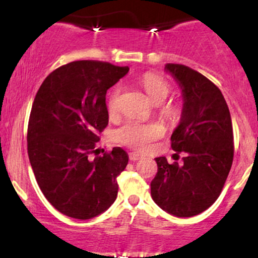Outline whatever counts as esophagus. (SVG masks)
Wrapping results in <instances>:
<instances>
[{"label": "esophagus", "instance_id": "obj_1", "mask_svg": "<svg viewBox=\"0 0 258 258\" xmlns=\"http://www.w3.org/2000/svg\"><path fill=\"white\" fill-rule=\"evenodd\" d=\"M142 158H143V156H142L141 154H138V153H130V160H131V161H137V160L142 159Z\"/></svg>", "mask_w": 258, "mask_h": 258}]
</instances>
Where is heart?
Listing matches in <instances>:
<instances>
[{
  "label": "heart",
  "instance_id": "heart-1",
  "mask_svg": "<svg viewBox=\"0 0 258 258\" xmlns=\"http://www.w3.org/2000/svg\"><path fill=\"white\" fill-rule=\"evenodd\" d=\"M147 96L155 104H161L172 91L170 82L162 76L148 73L143 75L139 82ZM121 93L120 87H115L111 91L108 99L109 114H115L119 108V97ZM161 115L168 121H176L182 114V106L178 103H167L160 109ZM165 135V127L159 122H138V121H127L125 125L115 132V139L123 146L132 149L143 152L150 147L153 142L158 141Z\"/></svg>",
  "mask_w": 258,
  "mask_h": 258
}]
</instances>
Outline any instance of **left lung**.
Listing matches in <instances>:
<instances>
[{"label": "left lung", "instance_id": "left-lung-1", "mask_svg": "<svg viewBox=\"0 0 258 258\" xmlns=\"http://www.w3.org/2000/svg\"><path fill=\"white\" fill-rule=\"evenodd\" d=\"M167 72L183 92L182 119L171 136L174 156L168 164L160 156L158 173L150 183L152 198L177 217L199 215L220 197L233 164L234 143L230 112L220 88L203 74L182 64L168 63Z\"/></svg>", "mask_w": 258, "mask_h": 258}]
</instances>
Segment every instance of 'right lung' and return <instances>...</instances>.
I'll return each instance as SVG.
<instances>
[{"label":"right lung","mask_w":258,"mask_h":258,"mask_svg":"<svg viewBox=\"0 0 258 258\" xmlns=\"http://www.w3.org/2000/svg\"><path fill=\"white\" fill-rule=\"evenodd\" d=\"M128 73L108 61L61 65L38 88L29 117L28 154L46 199L61 214L90 220L117 197L128 155L120 147L90 160L108 126L106 91Z\"/></svg>","instance_id":"1"}]
</instances>
